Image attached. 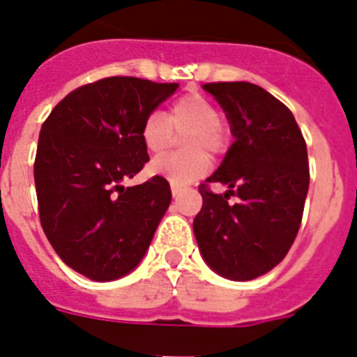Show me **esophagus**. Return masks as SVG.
<instances>
[{
	"label": "esophagus",
	"mask_w": 357,
	"mask_h": 357,
	"mask_svg": "<svg viewBox=\"0 0 357 357\" xmlns=\"http://www.w3.org/2000/svg\"><path fill=\"white\" fill-rule=\"evenodd\" d=\"M170 190H172V196L176 197L179 192H181V187H178V185H172V187H170Z\"/></svg>",
	"instance_id": "obj_1"
}]
</instances>
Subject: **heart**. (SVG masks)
<instances>
[{"label":"heart","mask_w":357,"mask_h":357,"mask_svg":"<svg viewBox=\"0 0 357 357\" xmlns=\"http://www.w3.org/2000/svg\"><path fill=\"white\" fill-rule=\"evenodd\" d=\"M174 132L185 134V154H167L155 158L151 172L169 179L172 185H187L202 178L208 169V155L225 152L229 145V128L221 121L220 110L203 94H187L170 107L169 116L152 112L142 123L139 137L151 154L167 151Z\"/></svg>","instance_id":"obj_1"}]
</instances>
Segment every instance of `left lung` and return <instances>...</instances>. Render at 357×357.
<instances>
[{
	"label": "left lung",
	"instance_id": "left-lung-1",
	"mask_svg": "<svg viewBox=\"0 0 357 357\" xmlns=\"http://www.w3.org/2000/svg\"><path fill=\"white\" fill-rule=\"evenodd\" d=\"M236 142L199 185L194 234L205 261L223 278L248 281L274 268L298 236L308 192L307 143L287 105L247 82L205 83ZM212 183L231 188L214 195ZM230 195L238 204H229Z\"/></svg>",
	"mask_w": 357,
	"mask_h": 357
}]
</instances>
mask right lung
Instances as JSON below:
<instances>
[{"label":"right lung","mask_w":357,"mask_h":357,"mask_svg":"<svg viewBox=\"0 0 357 357\" xmlns=\"http://www.w3.org/2000/svg\"><path fill=\"white\" fill-rule=\"evenodd\" d=\"M178 83L110 76L77 86L41 125L34 161L40 221L56 254L79 274L112 281L145 256L169 208V181L154 176L134 187L149 161L143 119Z\"/></svg>","instance_id":"add662e5"}]
</instances>
